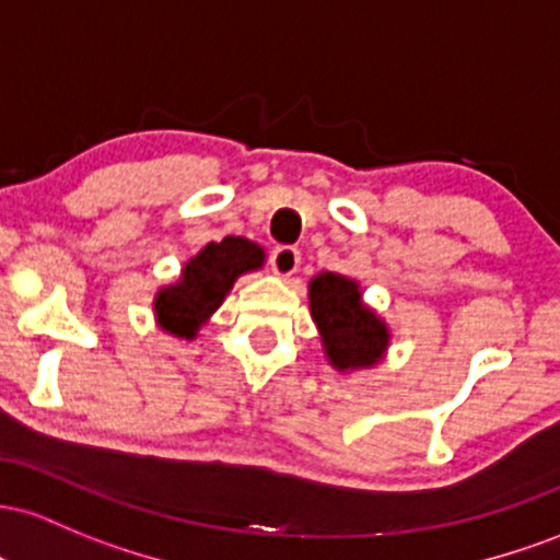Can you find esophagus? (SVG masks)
Wrapping results in <instances>:
<instances>
[{
  "label": "esophagus",
  "instance_id": "34e87169",
  "mask_svg": "<svg viewBox=\"0 0 560 560\" xmlns=\"http://www.w3.org/2000/svg\"><path fill=\"white\" fill-rule=\"evenodd\" d=\"M269 264H272L275 275H280V278H291V275L296 272L299 264H301L299 248L278 246L272 250V256H269Z\"/></svg>",
  "mask_w": 560,
  "mask_h": 560
}]
</instances>
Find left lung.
<instances>
[{
    "label": "left lung",
    "instance_id": "obj_1",
    "mask_svg": "<svg viewBox=\"0 0 560 560\" xmlns=\"http://www.w3.org/2000/svg\"><path fill=\"white\" fill-rule=\"evenodd\" d=\"M310 310L325 357L338 373L373 368L383 360L392 332L378 314L364 306L360 282L319 272L310 282Z\"/></svg>",
    "mask_w": 560,
    "mask_h": 560
}]
</instances>
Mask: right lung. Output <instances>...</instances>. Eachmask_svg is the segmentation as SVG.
Segmentation results:
<instances>
[{
  "instance_id": "right-lung-1",
  "label": "right lung",
  "mask_w": 560,
  "mask_h": 560,
  "mask_svg": "<svg viewBox=\"0 0 560 560\" xmlns=\"http://www.w3.org/2000/svg\"><path fill=\"white\" fill-rule=\"evenodd\" d=\"M264 248L246 237L209 243L182 267L177 282L155 293V323L172 336L192 341L200 325L222 306L235 280L264 267Z\"/></svg>"
}]
</instances>
